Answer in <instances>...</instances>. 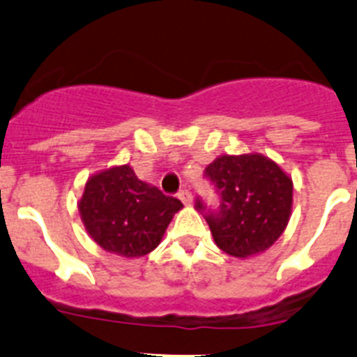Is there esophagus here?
<instances>
[{
	"instance_id": "1",
	"label": "esophagus",
	"mask_w": 357,
	"mask_h": 357,
	"mask_svg": "<svg viewBox=\"0 0 357 357\" xmlns=\"http://www.w3.org/2000/svg\"><path fill=\"white\" fill-rule=\"evenodd\" d=\"M178 197H179V200H181L183 204H186V206H190V204H192V193H190L188 188L179 190Z\"/></svg>"
}]
</instances>
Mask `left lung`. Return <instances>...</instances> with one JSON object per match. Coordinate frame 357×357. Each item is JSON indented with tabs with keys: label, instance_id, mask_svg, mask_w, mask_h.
Masks as SVG:
<instances>
[{
	"label": "left lung",
	"instance_id": "left-lung-1",
	"mask_svg": "<svg viewBox=\"0 0 357 357\" xmlns=\"http://www.w3.org/2000/svg\"><path fill=\"white\" fill-rule=\"evenodd\" d=\"M220 195V206L202 211L220 249L248 258L271 248L289 221L293 181L275 162L259 153L221 155L204 171Z\"/></svg>",
	"mask_w": 357,
	"mask_h": 357
}]
</instances>
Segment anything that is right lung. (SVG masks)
Masks as SVG:
<instances>
[{
  "instance_id": "right-lung-1",
  "label": "right lung",
  "mask_w": 357,
  "mask_h": 357,
  "mask_svg": "<svg viewBox=\"0 0 357 357\" xmlns=\"http://www.w3.org/2000/svg\"><path fill=\"white\" fill-rule=\"evenodd\" d=\"M181 207V200L137 179L129 165L89 178L78 204L91 237L102 249L126 258L153 251Z\"/></svg>"
}]
</instances>
